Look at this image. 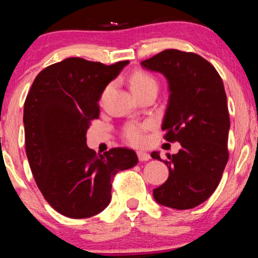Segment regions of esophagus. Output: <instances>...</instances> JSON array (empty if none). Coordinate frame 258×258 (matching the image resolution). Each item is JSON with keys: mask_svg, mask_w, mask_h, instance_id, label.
Returning a JSON list of instances; mask_svg holds the SVG:
<instances>
[{"mask_svg": "<svg viewBox=\"0 0 258 258\" xmlns=\"http://www.w3.org/2000/svg\"><path fill=\"white\" fill-rule=\"evenodd\" d=\"M137 156H139V160L141 162H146L150 160V155L148 153H144V151H137Z\"/></svg>", "mask_w": 258, "mask_h": 258, "instance_id": "obj_1", "label": "esophagus"}]
</instances>
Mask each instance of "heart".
Instances as JSON below:
<instances>
[{
  "label": "heart",
  "mask_w": 258,
  "mask_h": 258,
  "mask_svg": "<svg viewBox=\"0 0 258 258\" xmlns=\"http://www.w3.org/2000/svg\"><path fill=\"white\" fill-rule=\"evenodd\" d=\"M130 87L134 94L140 95L144 93V91L151 89V88H157V81L155 80L153 75L149 73L143 72V70H137L130 77ZM111 86H108L103 91L102 97H104L110 89ZM150 128L149 122L144 123H130L124 128L123 135H124L125 140L129 143L134 144V146H141L146 142V132Z\"/></svg>",
  "instance_id": "obj_1"
}]
</instances>
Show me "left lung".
Returning <instances> with one entry per match:
<instances>
[{"label":"left lung","instance_id":"left-lung-1","mask_svg":"<svg viewBox=\"0 0 258 258\" xmlns=\"http://www.w3.org/2000/svg\"><path fill=\"white\" fill-rule=\"evenodd\" d=\"M141 64L167 77L170 95L162 130L168 142L182 147L165 161L151 153L169 168L167 182L154 189V199L174 209H191L213 195L229 160L230 117L223 81L202 56L177 49Z\"/></svg>","mask_w":258,"mask_h":258}]
</instances>
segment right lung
Returning a JSON list of instances; mask_svg holds the SVG:
<instances>
[{
  "instance_id": "add662e5",
  "label": "right lung",
  "mask_w": 258,
  "mask_h": 258,
  "mask_svg": "<svg viewBox=\"0 0 258 258\" xmlns=\"http://www.w3.org/2000/svg\"><path fill=\"white\" fill-rule=\"evenodd\" d=\"M128 63L66 58L42 70L27 95L24 141L31 172L45 201L67 217L88 218L104 210L115 175L139 162L126 148L96 154L86 137L98 118L102 93Z\"/></svg>"
}]
</instances>
